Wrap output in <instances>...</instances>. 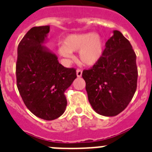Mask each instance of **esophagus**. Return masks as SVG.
Here are the masks:
<instances>
[{
    "mask_svg": "<svg viewBox=\"0 0 152 152\" xmlns=\"http://www.w3.org/2000/svg\"><path fill=\"white\" fill-rule=\"evenodd\" d=\"M81 75H82V70L81 69H77V76L78 77H81Z\"/></svg>",
    "mask_w": 152,
    "mask_h": 152,
    "instance_id": "esophagus-1",
    "label": "esophagus"
}]
</instances>
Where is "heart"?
I'll return each instance as SVG.
<instances>
[{
  "mask_svg": "<svg viewBox=\"0 0 152 152\" xmlns=\"http://www.w3.org/2000/svg\"><path fill=\"white\" fill-rule=\"evenodd\" d=\"M102 38L94 33L71 34L67 36L59 48L61 55L67 58L73 57L72 52L79 51V58L85 65L95 64L103 54Z\"/></svg>",
  "mask_w": 152,
  "mask_h": 152,
  "instance_id": "heart-1",
  "label": "heart"
}]
</instances>
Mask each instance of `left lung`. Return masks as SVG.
Returning <instances> with one entry per match:
<instances>
[{"mask_svg": "<svg viewBox=\"0 0 152 152\" xmlns=\"http://www.w3.org/2000/svg\"><path fill=\"white\" fill-rule=\"evenodd\" d=\"M82 77L93 109L104 116L124 111L137 89L138 67L131 43L118 31L105 43L102 58Z\"/></svg>", "mask_w": 152, "mask_h": 152, "instance_id": "left-lung-1", "label": "left lung"}]
</instances>
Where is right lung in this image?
Masks as SVG:
<instances>
[{
  "instance_id": "add662e5",
  "label": "right lung",
  "mask_w": 152,
  "mask_h": 152,
  "mask_svg": "<svg viewBox=\"0 0 152 152\" xmlns=\"http://www.w3.org/2000/svg\"><path fill=\"white\" fill-rule=\"evenodd\" d=\"M49 31V26L31 28L18 45L16 62L17 87L24 104L47 121L64 112V91L77 77L75 68L64 67L41 45Z\"/></svg>"
}]
</instances>
